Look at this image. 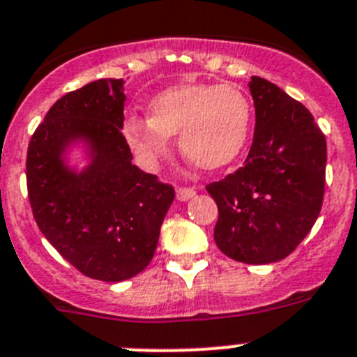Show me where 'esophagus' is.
<instances>
[{"label": "esophagus", "instance_id": "esophagus-1", "mask_svg": "<svg viewBox=\"0 0 357 357\" xmlns=\"http://www.w3.org/2000/svg\"><path fill=\"white\" fill-rule=\"evenodd\" d=\"M195 195V188H190V186H179L178 190H176V197L178 201H188Z\"/></svg>", "mask_w": 357, "mask_h": 357}]
</instances>
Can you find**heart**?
I'll return each mask as SVG.
<instances>
[{
  "label": "heart",
  "mask_w": 357,
  "mask_h": 357,
  "mask_svg": "<svg viewBox=\"0 0 357 357\" xmlns=\"http://www.w3.org/2000/svg\"><path fill=\"white\" fill-rule=\"evenodd\" d=\"M149 117L128 115L123 135L133 155L153 169L169 155V137L179 135L183 156L213 171L233 162L249 137L252 107L231 83H194L162 92L149 105Z\"/></svg>",
  "instance_id": "1"
}]
</instances>
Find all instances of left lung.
I'll use <instances>...</instances> for the list:
<instances>
[{"instance_id":"1","label":"left lung","mask_w":357,"mask_h":357,"mask_svg":"<svg viewBox=\"0 0 357 357\" xmlns=\"http://www.w3.org/2000/svg\"><path fill=\"white\" fill-rule=\"evenodd\" d=\"M252 146L238 171L206 186L218 206L215 243L249 265L287 258L320 215L326 188V137L303 102L252 76Z\"/></svg>"}]
</instances>
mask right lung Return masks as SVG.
I'll use <instances>...</instances> for the list:
<instances>
[{"label":"right lung","mask_w":357,"mask_h":357,"mask_svg":"<svg viewBox=\"0 0 357 357\" xmlns=\"http://www.w3.org/2000/svg\"><path fill=\"white\" fill-rule=\"evenodd\" d=\"M124 79H98L62 96L28 146L26 185L38 229L86 278L119 282L149 265L174 201L172 185L133 165L124 140ZM89 165L65 162L73 143Z\"/></svg>","instance_id":"add662e5"}]
</instances>
